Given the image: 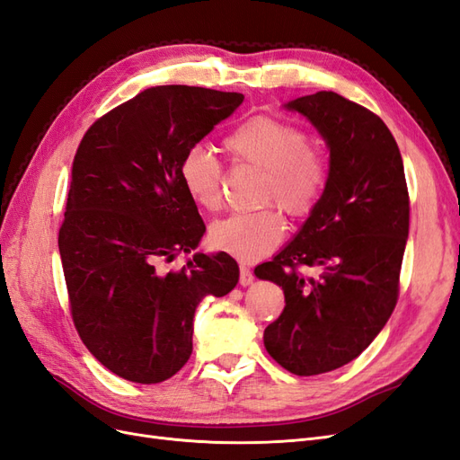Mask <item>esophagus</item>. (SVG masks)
Here are the masks:
<instances>
[{"mask_svg": "<svg viewBox=\"0 0 460 460\" xmlns=\"http://www.w3.org/2000/svg\"><path fill=\"white\" fill-rule=\"evenodd\" d=\"M253 280H255V276H253L252 269L245 267V264H242V267H240V284L249 286Z\"/></svg>", "mask_w": 460, "mask_h": 460, "instance_id": "1", "label": "esophagus"}]
</instances>
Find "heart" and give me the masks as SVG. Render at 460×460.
Masks as SVG:
<instances>
[{"label":"heart","instance_id":"b5f03b06","mask_svg":"<svg viewBox=\"0 0 460 460\" xmlns=\"http://www.w3.org/2000/svg\"><path fill=\"white\" fill-rule=\"evenodd\" d=\"M225 149L242 164L262 172L259 203L274 202L291 217L313 213L328 184L326 153L311 142V134L294 122L255 115L240 122L226 137ZM178 176L193 203L218 211L222 205V166L211 151L191 146L180 159ZM267 206L255 213L232 215L211 226V243L242 261L272 253L286 235L280 208Z\"/></svg>","mask_w":460,"mask_h":460}]
</instances>
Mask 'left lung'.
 <instances>
[{
	"label": "left lung",
	"instance_id": "8db88e82",
	"mask_svg": "<svg viewBox=\"0 0 460 460\" xmlns=\"http://www.w3.org/2000/svg\"><path fill=\"white\" fill-rule=\"evenodd\" d=\"M330 147L323 198L299 234L255 274L284 289L286 307L264 347L296 376L351 363L378 336L399 297L409 190L395 137L370 109L336 92L288 103ZM303 266L317 272L307 277Z\"/></svg>",
	"mask_w": 460,
	"mask_h": 460
}]
</instances>
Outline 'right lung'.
<instances>
[{
    "label": "right lung",
    "mask_w": 460,
    "mask_h": 460,
    "mask_svg": "<svg viewBox=\"0 0 460 460\" xmlns=\"http://www.w3.org/2000/svg\"><path fill=\"white\" fill-rule=\"evenodd\" d=\"M243 102L242 93L155 86L111 109L76 149L59 253L68 307L88 351L113 374L159 384L191 355L193 313L238 284L228 253L159 262L196 249L205 225L180 159Z\"/></svg>",
    "instance_id": "right-lung-1"
}]
</instances>
